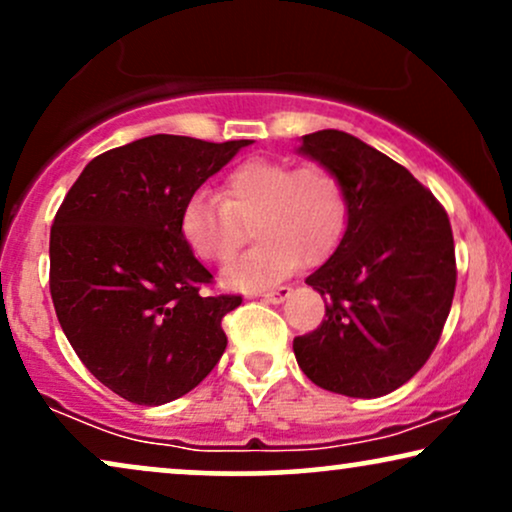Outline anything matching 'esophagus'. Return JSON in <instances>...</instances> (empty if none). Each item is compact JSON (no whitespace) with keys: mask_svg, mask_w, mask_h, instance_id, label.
Segmentation results:
<instances>
[{"mask_svg":"<svg viewBox=\"0 0 512 512\" xmlns=\"http://www.w3.org/2000/svg\"><path fill=\"white\" fill-rule=\"evenodd\" d=\"M290 293H293V290H290L288 286H281V288H274V290H267V293H262V300L278 304V302L288 300Z\"/></svg>","mask_w":512,"mask_h":512,"instance_id":"obj_1","label":"esophagus"}]
</instances>
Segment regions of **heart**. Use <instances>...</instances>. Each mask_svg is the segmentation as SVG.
Wrapping results in <instances>:
<instances>
[{
  "label": "heart",
  "instance_id": "1",
  "mask_svg": "<svg viewBox=\"0 0 512 512\" xmlns=\"http://www.w3.org/2000/svg\"><path fill=\"white\" fill-rule=\"evenodd\" d=\"M347 219V191L333 170L250 158L226 172L219 196L208 189L191 193L179 231L198 260L224 267L248 241L252 224L260 243L226 271L224 283L262 290L293 274L302 260H326L345 236Z\"/></svg>",
  "mask_w": 512,
  "mask_h": 512
}]
</instances>
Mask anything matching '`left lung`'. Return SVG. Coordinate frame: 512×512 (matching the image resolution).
Masks as SVG:
<instances>
[{"instance_id": "1", "label": "left lung", "mask_w": 512, "mask_h": 512, "mask_svg": "<svg viewBox=\"0 0 512 512\" xmlns=\"http://www.w3.org/2000/svg\"><path fill=\"white\" fill-rule=\"evenodd\" d=\"M297 151L342 179L349 219L304 281L326 300V319L293 340L295 359L323 390L383 397L423 368L444 331L456 290L449 215L404 165L352 134H304Z\"/></svg>"}]
</instances>
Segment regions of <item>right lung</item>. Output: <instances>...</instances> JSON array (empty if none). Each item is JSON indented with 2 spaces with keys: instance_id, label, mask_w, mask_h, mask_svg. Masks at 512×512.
Returning <instances> with one entry per match:
<instances>
[{
  "instance_id": "add662e5",
  "label": "right lung",
  "mask_w": 512,
  "mask_h": 512,
  "mask_svg": "<svg viewBox=\"0 0 512 512\" xmlns=\"http://www.w3.org/2000/svg\"><path fill=\"white\" fill-rule=\"evenodd\" d=\"M250 139L153 134L96 155L49 238V290L63 333L99 383L141 406L184 397L226 349L241 295H205L212 274L179 231L191 193Z\"/></svg>"
}]
</instances>
